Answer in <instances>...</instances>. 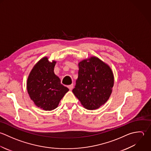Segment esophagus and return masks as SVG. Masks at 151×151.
<instances>
[{
    "mask_svg": "<svg viewBox=\"0 0 151 151\" xmlns=\"http://www.w3.org/2000/svg\"><path fill=\"white\" fill-rule=\"evenodd\" d=\"M68 88L69 89V90H72V89L73 88V84H72V85H69V86H68Z\"/></svg>",
    "mask_w": 151,
    "mask_h": 151,
    "instance_id": "1",
    "label": "esophagus"
}]
</instances>
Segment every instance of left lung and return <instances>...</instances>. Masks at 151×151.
Returning <instances> with one entry per match:
<instances>
[{"label":"left lung","instance_id":"left-lung-1","mask_svg":"<svg viewBox=\"0 0 151 151\" xmlns=\"http://www.w3.org/2000/svg\"><path fill=\"white\" fill-rule=\"evenodd\" d=\"M78 77L73 94L82 105L95 110L109 99L114 84V76L110 66L96 56H91L78 63Z\"/></svg>","mask_w":151,"mask_h":151}]
</instances>
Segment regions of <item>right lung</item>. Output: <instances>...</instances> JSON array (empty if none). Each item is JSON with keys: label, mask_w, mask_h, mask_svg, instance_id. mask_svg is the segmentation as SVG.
Returning a JSON list of instances; mask_svg holds the SVG:
<instances>
[{"label": "right lung", "mask_w": 151, "mask_h": 151, "mask_svg": "<svg viewBox=\"0 0 151 151\" xmlns=\"http://www.w3.org/2000/svg\"><path fill=\"white\" fill-rule=\"evenodd\" d=\"M56 62L45 56L33 67L27 80V93L35 105L45 111L56 109L69 89L54 73Z\"/></svg>", "instance_id": "right-lung-1"}]
</instances>
